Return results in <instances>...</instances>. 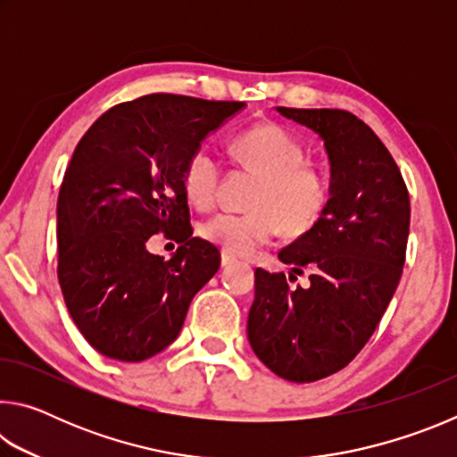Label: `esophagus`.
Returning <instances> with one entry per match:
<instances>
[{
	"mask_svg": "<svg viewBox=\"0 0 457 457\" xmlns=\"http://www.w3.org/2000/svg\"><path fill=\"white\" fill-rule=\"evenodd\" d=\"M236 262H237V260H236L234 256H231V253H228V252L221 253V266H223V268L236 264Z\"/></svg>",
	"mask_w": 457,
	"mask_h": 457,
	"instance_id": "obj_1",
	"label": "esophagus"
}]
</instances>
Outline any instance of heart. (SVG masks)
I'll return each mask as SVG.
<instances>
[{"label": "heart", "instance_id": "obj_1", "mask_svg": "<svg viewBox=\"0 0 457 457\" xmlns=\"http://www.w3.org/2000/svg\"><path fill=\"white\" fill-rule=\"evenodd\" d=\"M231 153L245 169L260 175L244 213L223 212L204 223V236L231 256H252L280 234L311 231L328 205V181L319 167L304 163L306 151L296 137L272 122L245 129L231 141ZM220 161L199 149L185 167L183 185L193 205L207 210L218 197Z\"/></svg>", "mask_w": 457, "mask_h": 457}]
</instances>
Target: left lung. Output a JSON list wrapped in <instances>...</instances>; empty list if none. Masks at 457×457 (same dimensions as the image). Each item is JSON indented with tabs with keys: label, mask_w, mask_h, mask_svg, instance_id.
Listing matches in <instances>:
<instances>
[{
	"label": "left lung",
	"mask_w": 457,
	"mask_h": 457,
	"mask_svg": "<svg viewBox=\"0 0 457 457\" xmlns=\"http://www.w3.org/2000/svg\"><path fill=\"white\" fill-rule=\"evenodd\" d=\"M276 111L322 138L328 205L311 231L278 253L294 273L312 270L306 287H290L284 272L256 270L247 340L272 373L311 383L349 365L389 306L403 272L409 193L381 138L354 114Z\"/></svg>",
	"instance_id": "obj_1"
}]
</instances>
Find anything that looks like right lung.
Segmentation results:
<instances>
[{"label": "right lung", "mask_w": 457, "mask_h": 457, "mask_svg": "<svg viewBox=\"0 0 457 457\" xmlns=\"http://www.w3.org/2000/svg\"><path fill=\"white\" fill-rule=\"evenodd\" d=\"M244 103L146 95L106 111L76 145L62 181L58 280L82 337L108 359L138 362L179 337L195 294L220 270L193 237L185 167ZM163 230L169 261L148 252Z\"/></svg>", "instance_id": "obj_1"}]
</instances>
